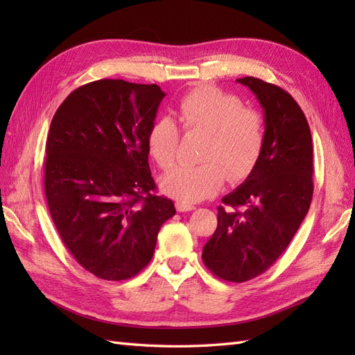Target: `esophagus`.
<instances>
[{"instance_id": "34e87169", "label": "esophagus", "mask_w": 355, "mask_h": 355, "mask_svg": "<svg viewBox=\"0 0 355 355\" xmlns=\"http://www.w3.org/2000/svg\"><path fill=\"white\" fill-rule=\"evenodd\" d=\"M175 207L178 212H191V210L195 209V206L191 205V202H184V201H175Z\"/></svg>"}]
</instances>
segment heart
Instances as JSON below:
<instances>
[{"label":"heart","instance_id":"1","mask_svg":"<svg viewBox=\"0 0 355 355\" xmlns=\"http://www.w3.org/2000/svg\"><path fill=\"white\" fill-rule=\"evenodd\" d=\"M173 116L184 132H202L200 164H180L162 178L166 195L197 202L221 189L225 173L241 180L258 163L266 143V123L258 111L244 107L239 97L210 85H201L178 101ZM175 122L160 117L150 125L148 153L163 169L173 164L180 131Z\"/></svg>","mask_w":355,"mask_h":355}]
</instances>
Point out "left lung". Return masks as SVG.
<instances>
[{
	"label": "left lung",
	"mask_w": 355,
	"mask_h": 355,
	"mask_svg": "<svg viewBox=\"0 0 355 355\" xmlns=\"http://www.w3.org/2000/svg\"><path fill=\"white\" fill-rule=\"evenodd\" d=\"M236 82L258 97L266 143L250 175L218 206V225L202 262L229 282H245L277 261L302 224L313 198V139L304 111L281 87L258 78Z\"/></svg>",
	"instance_id": "obj_1"
}]
</instances>
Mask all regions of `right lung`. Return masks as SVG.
Masks as SVG:
<instances>
[{
    "label": "right lung",
    "instance_id": "obj_1",
    "mask_svg": "<svg viewBox=\"0 0 355 355\" xmlns=\"http://www.w3.org/2000/svg\"><path fill=\"white\" fill-rule=\"evenodd\" d=\"M166 94L155 84L101 79L74 89L53 116L44 189L62 243L82 267L125 281L153 259L175 215L155 195L146 137Z\"/></svg>",
    "mask_w": 355,
    "mask_h": 355
}]
</instances>
